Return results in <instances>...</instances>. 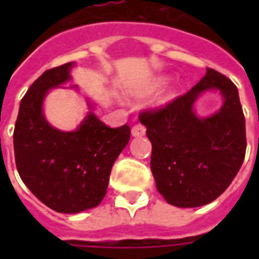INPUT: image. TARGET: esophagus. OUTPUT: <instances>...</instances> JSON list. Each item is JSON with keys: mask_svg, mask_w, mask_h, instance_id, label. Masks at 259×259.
Instances as JSON below:
<instances>
[{"mask_svg": "<svg viewBox=\"0 0 259 259\" xmlns=\"http://www.w3.org/2000/svg\"><path fill=\"white\" fill-rule=\"evenodd\" d=\"M145 133V126L141 125V123H137V125H134L133 127H132V136H133V137H141V136H144Z\"/></svg>", "mask_w": 259, "mask_h": 259, "instance_id": "esophagus-1", "label": "esophagus"}]
</instances>
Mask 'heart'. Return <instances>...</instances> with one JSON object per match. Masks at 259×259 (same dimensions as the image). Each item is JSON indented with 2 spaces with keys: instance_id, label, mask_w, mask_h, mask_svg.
Masks as SVG:
<instances>
[{
  "instance_id": "obj_1",
  "label": "heart",
  "mask_w": 259,
  "mask_h": 259,
  "mask_svg": "<svg viewBox=\"0 0 259 259\" xmlns=\"http://www.w3.org/2000/svg\"><path fill=\"white\" fill-rule=\"evenodd\" d=\"M166 80V76H156V78L150 79L149 82L146 83L145 86H142L141 89L138 90V94H146V93H152L156 89H158L160 86H162ZM177 90H179V86H172L168 87V89L162 90L161 93H158L156 97L153 98L152 103L156 106H161L165 105L168 102H170L173 98L177 95Z\"/></svg>"
}]
</instances>
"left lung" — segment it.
I'll return each mask as SVG.
<instances>
[{"label":"left lung","mask_w":259,"mask_h":259,"mask_svg":"<svg viewBox=\"0 0 259 259\" xmlns=\"http://www.w3.org/2000/svg\"><path fill=\"white\" fill-rule=\"evenodd\" d=\"M219 89L222 109L199 118L193 103L207 89ZM152 142L150 169L157 191L176 207H200L229 188L246 154V125L238 89L227 76L207 68L188 93L158 109L140 113Z\"/></svg>","instance_id":"8db88e82"}]
</instances>
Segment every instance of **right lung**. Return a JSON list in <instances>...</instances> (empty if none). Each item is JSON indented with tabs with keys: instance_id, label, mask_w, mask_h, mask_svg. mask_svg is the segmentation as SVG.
<instances>
[{
	"instance_id": "right-lung-1",
	"label": "right lung",
	"mask_w": 259,
	"mask_h": 259,
	"mask_svg": "<svg viewBox=\"0 0 259 259\" xmlns=\"http://www.w3.org/2000/svg\"><path fill=\"white\" fill-rule=\"evenodd\" d=\"M74 63L42 72L20 103L14 126L18 175L47 207L64 213L97 207L105 197L110 173L130 140V127H109L90 113L75 132H60L47 122V93L70 80Z\"/></svg>"
}]
</instances>
